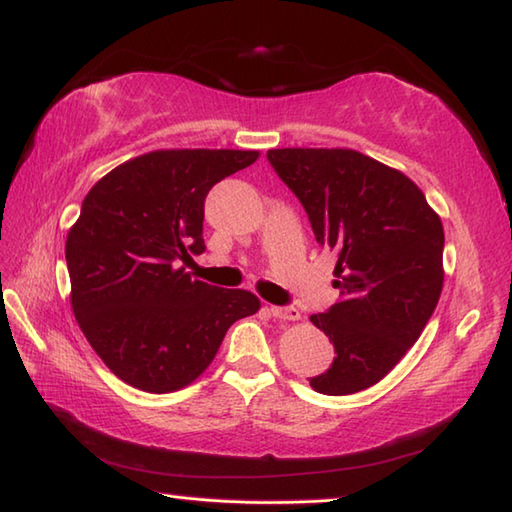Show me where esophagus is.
Here are the masks:
<instances>
[{
    "label": "esophagus",
    "instance_id": "esophagus-1",
    "mask_svg": "<svg viewBox=\"0 0 512 512\" xmlns=\"http://www.w3.org/2000/svg\"><path fill=\"white\" fill-rule=\"evenodd\" d=\"M271 313H273V318H280V320H297V318H300V311H297V306H293V304L271 306Z\"/></svg>",
    "mask_w": 512,
    "mask_h": 512
}]
</instances>
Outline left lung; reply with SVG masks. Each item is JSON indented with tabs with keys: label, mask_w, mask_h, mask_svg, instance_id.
<instances>
[{
	"label": "left lung",
	"mask_w": 512,
	"mask_h": 512,
	"mask_svg": "<svg viewBox=\"0 0 512 512\" xmlns=\"http://www.w3.org/2000/svg\"><path fill=\"white\" fill-rule=\"evenodd\" d=\"M268 163L336 253L340 302L311 322L336 358L315 392L356 394L392 371L432 318L443 288V226L405 174L353 150H268Z\"/></svg>",
	"instance_id": "left-lung-1"
}]
</instances>
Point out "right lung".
<instances>
[{
    "label": "right lung",
    "instance_id": "1",
    "mask_svg": "<svg viewBox=\"0 0 512 512\" xmlns=\"http://www.w3.org/2000/svg\"><path fill=\"white\" fill-rule=\"evenodd\" d=\"M253 150H159L89 190L67 237L71 306L89 345L127 385L176 392L217 356L232 322L259 311L241 288L192 280L206 250L212 185L257 161Z\"/></svg>",
    "mask_w": 512,
    "mask_h": 512
}]
</instances>
